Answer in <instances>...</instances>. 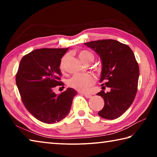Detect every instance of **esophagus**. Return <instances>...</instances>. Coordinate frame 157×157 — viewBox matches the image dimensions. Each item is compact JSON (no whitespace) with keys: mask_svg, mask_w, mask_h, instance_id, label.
Segmentation results:
<instances>
[{"mask_svg":"<svg viewBox=\"0 0 157 157\" xmlns=\"http://www.w3.org/2000/svg\"><path fill=\"white\" fill-rule=\"evenodd\" d=\"M84 97H85V98H91V97H92V95H91L88 94H84Z\"/></svg>","mask_w":157,"mask_h":157,"instance_id":"34e87169","label":"esophagus"}]
</instances>
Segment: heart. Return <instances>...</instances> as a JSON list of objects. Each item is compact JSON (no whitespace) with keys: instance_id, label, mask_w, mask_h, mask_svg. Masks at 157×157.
I'll list each match as a JSON object with an SVG mask.
<instances>
[{"instance_id":"b5f03b06","label":"heart","mask_w":157,"mask_h":157,"mask_svg":"<svg viewBox=\"0 0 157 157\" xmlns=\"http://www.w3.org/2000/svg\"><path fill=\"white\" fill-rule=\"evenodd\" d=\"M78 57L82 62L86 63L89 59H94V55L91 52L86 50H82L79 52ZM67 55H64L61 59L59 67L61 70H63L65 68V63ZM94 83V78L90 74H77L73 76L68 82V86L79 91H86L89 87Z\"/></svg>"}]
</instances>
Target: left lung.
<instances>
[{
  "mask_svg": "<svg viewBox=\"0 0 157 157\" xmlns=\"http://www.w3.org/2000/svg\"><path fill=\"white\" fill-rule=\"evenodd\" d=\"M99 55L102 63L101 86L110 91L98 93L105 101L104 107L98 112L103 118L113 120L128 109L136 96L139 78V67L132 49L113 39L84 43ZM104 89H103V88Z\"/></svg>",
  "mask_w": 157,
  "mask_h": 157,
  "instance_id": "obj_1",
  "label": "left lung"
}]
</instances>
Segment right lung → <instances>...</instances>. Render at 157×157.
Returning a JSON list of instances; mask_svg holds the SVG:
<instances>
[{
    "mask_svg": "<svg viewBox=\"0 0 157 157\" xmlns=\"http://www.w3.org/2000/svg\"><path fill=\"white\" fill-rule=\"evenodd\" d=\"M67 48L36 49L23 57L16 76L21 100L32 115L45 123L62 121L70 112L73 100L78 94L68 88L59 95L53 89L62 86L60 62Z\"/></svg>",
    "mask_w": 157,
    "mask_h": 157,
    "instance_id": "obj_1",
    "label": "right lung"
}]
</instances>
